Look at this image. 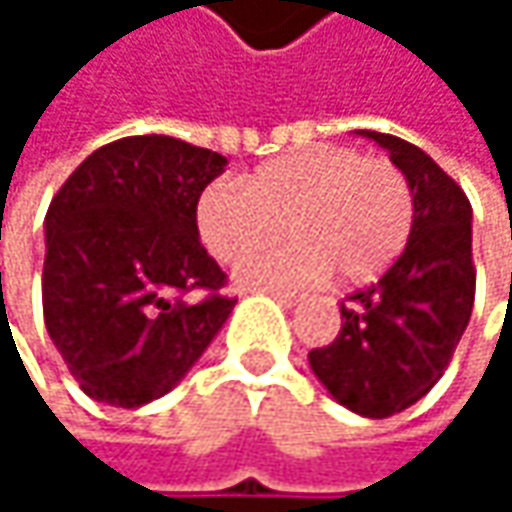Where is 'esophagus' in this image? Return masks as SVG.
I'll use <instances>...</instances> for the list:
<instances>
[{
  "label": "esophagus",
  "mask_w": 512,
  "mask_h": 512,
  "mask_svg": "<svg viewBox=\"0 0 512 512\" xmlns=\"http://www.w3.org/2000/svg\"><path fill=\"white\" fill-rule=\"evenodd\" d=\"M272 299H275V302H281L284 308H296V305L302 302V296H296V293H281V290H275V293H272Z\"/></svg>",
  "instance_id": "obj_1"
}]
</instances>
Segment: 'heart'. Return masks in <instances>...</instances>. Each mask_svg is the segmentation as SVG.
<instances>
[{
  "mask_svg": "<svg viewBox=\"0 0 512 512\" xmlns=\"http://www.w3.org/2000/svg\"><path fill=\"white\" fill-rule=\"evenodd\" d=\"M195 219L219 263H240L284 225L293 243L252 257L237 272L246 287L284 290L329 272L341 284L373 281L406 249L415 204L394 162L350 148H311L263 162L243 186L210 183Z\"/></svg>",
  "mask_w": 512,
  "mask_h": 512,
  "instance_id": "1",
  "label": "heart"
}]
</instances>
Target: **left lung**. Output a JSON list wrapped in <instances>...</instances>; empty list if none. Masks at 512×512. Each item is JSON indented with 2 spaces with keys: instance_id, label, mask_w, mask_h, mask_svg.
<instances>
[{
  "instance_id": "1",
  "label": "left lung",
  "mask_w": 512,
  "mask_h": 512,
  "mask_svg": "<svg viewBox=\"0 0 512 512\" xmlns=\"http://www.w3.org/2000/svg\"><path fill=\"white\" fill-rule=\"evenodd\" d=\"M403 171L415 219L403 255L341 305V332L311 350L320 385L361 418H388L418 403L445 373L474 305L471 204L460 186L406 139L356 130Z\"/></svg>"
}]
</instances>
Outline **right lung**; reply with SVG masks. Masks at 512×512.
<instances>
[{
    "label": "right lung",
    "mask_w": 512,
    "mask_h": 512,
    "mask_svg": "<svg viewBox=\"0 0 512 512\" xmlns=\"http://www.w3.org/2000/svg\"><path fill=\"white\" fill-rule=\"evenodd\" d=\"M228 159L171 136L88 156L52 198L44 323L79 388L139 409L168 394L234 311L198 240V198Z\"/></svg>",
    "instance_id": "right-lung-1"
}]
</instances>
